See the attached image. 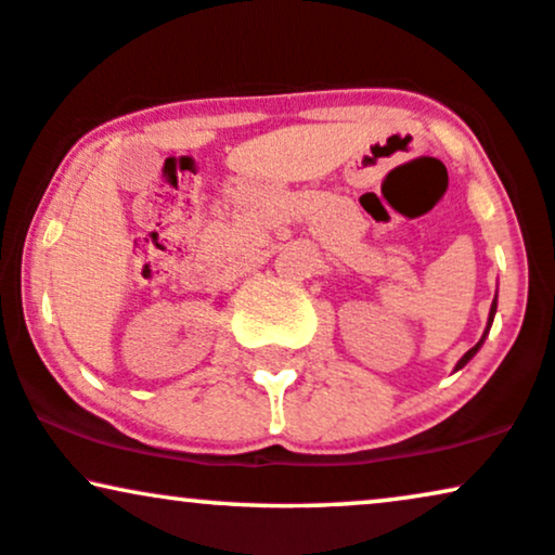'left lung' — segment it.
<instances>
[{
    "label": "left lung",
    "instance_id": "1",
    "mask_svg": "<svg viewBox=\"0 0 555 555\" xmlns=\"http://www.w3.org/2000/svg\"><path fill=\"white\" fill-rule=\"evenodd\" d=\"M494 314H496V294H494V301H492V310H489V320H487V327H483V335H481V340L479 343H476V346L472 348V350H466V353L464 356H461V361L459 363H455V369L453 371H459V369H464L466 366V363L468 361H472L474 359V356L476 353H479V348L483 346V340H487V335H489V330H492V322H494Z\"/></svg>",
    "mask_w": 555,
    "mask_h": 555
}]
</instances>
